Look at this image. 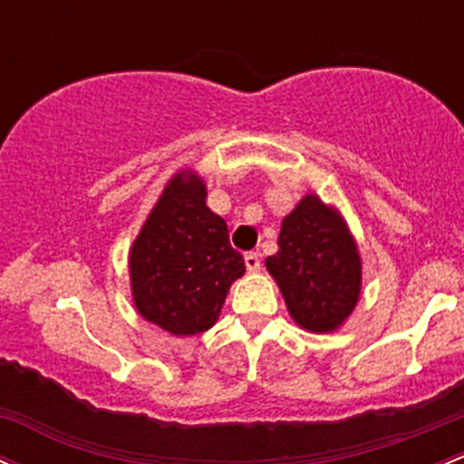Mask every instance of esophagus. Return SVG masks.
I'll return each mask as SVG.
<instances>
[{
	"label": "esophagus",
	"instance_id": "obj_1",
	"mask_svg": "<svg viewBox=\"0 0 464 464\" xmlns=\"http://www.w3.org/2000/svg\"><path fill=\"white\" fill-rule=\"evenodd\" d=\"M244 264H246L248 273H257L259 268H262V262H259L257 253H246V256H244Z\"/></svg>",
	"mask_w": 464,
	"mask_h": 464
}]
</instances>
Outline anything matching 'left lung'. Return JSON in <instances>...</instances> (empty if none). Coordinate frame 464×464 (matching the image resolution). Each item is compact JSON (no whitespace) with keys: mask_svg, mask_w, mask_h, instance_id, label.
<instances>
[{"mask_svg":"<svg viewBox=\"0 0 464 464\" xmlns=\"http://www.w3.org/2000/svg\"><path fill=\"white\" fill-rule=\"evenodd\" d=\"M277 246L266 271L295 324L310 333L337 330L361 295V257L341 213L308 193L284 218Z\"/></svg>","mask_w":464,"mask_h":464,"instance_id":"obj_1","label":"left lung"}]
</instances>
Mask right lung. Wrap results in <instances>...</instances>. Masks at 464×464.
<instances>
[{
    "mask_svg": "<svg viewBox=\"0 0 464 464\" xmlns=\"http://www.w3.org/2000/svg\"><path fill=\"white\" fill-rule=\"evenodd\" d=\"M244 271L227 222L207 207L205 180L189 169L176 174L131 244L130 279L139 314L176 337L205 333Z\"/></svg>",
    "mask_w": 464,
    "mask_h": 464,
    "instance_id": "right-lung-1",
    "label": "right lung"
}]
</instances>
